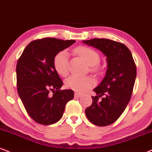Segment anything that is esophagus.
<instances>
[{"label":"esophagus","instance_id":"obj_1","mask_svg":"<svg viewBox=\"0 0 152 152\" xmlns=\"http://www.w3.org/2000/svg\"><path fill=\"white\" fill-rule=\"evenodd\" d=\"M82 95L78 92H75L74 94V97L75 98H79V97H81Z\"/></svg>","mask_w":152,"mask_h":152}]
</instances>
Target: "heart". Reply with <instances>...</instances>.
I'll use <instances>...</instances> for the list:
<instances>
[{
	"label": "heart",
	"instance_id": "1",
	"mask_svg": "<svg viewBox=\"0 0 152 152\" xmlns=\"http://www.w3.org/2000/svg\"><path fill=\"white\" fill-rule=\"evenodd\" d=\"M75 52L86 62L90 66H94L100 61V56L94 49L87 47H78ZM54 66L56 72L61 76H66L69 72L68 53L62 50L56 54L54 58ZM66 86L79 93H83L95 85L94 78L91 77H79L71 76L66 80Z\"/></svg>",
	"mask_w": 152,
	"mask_h": 152
}]
</instances>
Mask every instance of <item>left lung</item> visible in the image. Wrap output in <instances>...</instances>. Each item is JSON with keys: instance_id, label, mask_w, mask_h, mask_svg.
Masks as SVG:
<instances>
[{"instance_id": "left-lung-1", "label": "left lung", "mask_w": 152, "mask_h": 152, "mask_svg": "<svg viewBox=\"0 0 152 152\" xmlns=\"http://www.w3.org/2000/svg\"><path fill=\"white\" fill-rule=\"evenodd\" d=\"M82 42L100 51L107 61L105 76L94 89L96 96H92L93 103L86 109V115L96 125H111L120 118L130 100L137 76L136 65L131 52L123 44L107 39Z\"/></svg>"}]
</instances>
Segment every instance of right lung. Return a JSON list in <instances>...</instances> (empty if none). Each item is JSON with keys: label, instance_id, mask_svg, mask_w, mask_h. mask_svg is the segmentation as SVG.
I'll use <instances>...</instances> for the list:
<instances>
[{"label": "right lung", "instance_id": "right-lung-1", "mask_svg": "<svg viewBox=\"0 0 152 152\" xmlns=\"http://www.w3.org/2000/svg\"><path fill=\"white\" fill-rule=\"evenodd\" d=\"M75 40L45 38L31 42L24 49L16 66L18 93L25 110L36 122L49 125L58 122L74 91L60 90L63 82L54 66L56 54ZM52 91L50 96L49 92Z\"/></svg>", "mask_w": 152, "mask_h": 152}]
</instances>
